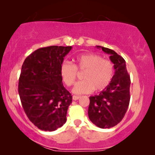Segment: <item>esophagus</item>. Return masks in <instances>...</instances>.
<instances>
[{
	"label": "esophagus",
	"mask_w": 155,
	"mask_h": 155,
	"mask_svg": "<svg viewBox=\"0 0 155 155\" xmlns=\"http://www.w3.org/2000/svg\"><path fill=\"white\" fill-rule=\"evenodd\" d=\"M79 98V96H76V95H74L73 96V100L74 101H76Z\"/></svg>",
	"instance_id": "1"
}]
</instances>
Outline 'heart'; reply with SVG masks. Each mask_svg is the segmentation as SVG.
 <instances>
[{"mask_svg": "<svg viewBox=\"0 0 155 155\" xmlns=\"http://www.w3.org/2000/svg\"><path fill=\"white\" fill-rule=\"evenodd\" d=\"M73 64L65 62L60 66V76L64 83L71 87L75 83L77 69L85 70L83 81L76 83L73 92L77 95L103 90L109 84L114 75V65L110 60L93 53L81 54L74 58Z\"/></svg>", "mask_w": 155, "mask_h": 155, "instance_id": "heart-1", "label": "heart"}]
</instances>
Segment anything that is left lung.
I'll use <instances>...</instances> for the list:
<instances>
[{"instance_id": "left-lung-1", "label": "left lung", "mask_w": 155, "mask_h": 155, "mask_svg": "<svg viewBox=\"0 0 155 155\" xmlns=\"http://www.w3.org/2000/svg\"><path fill=\"white\" fill-rule=\"evenodd\" d=\"M96 47L110 55L115 72L111 82L99 95L90 97L88 116L98 127L110 128L120 123L128 108L130 78L122 57L108 48Z\"/></svg>"}]
</instances>
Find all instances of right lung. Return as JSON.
<instances>
[{
    "mask_svg": "<svg viewBox=\"0 0 155 155\" xmlns=\"http://www.w3.org/2000/svg\"><path fill=\"white\" fill-rule=\"evenodd\" d=\"M72 47L40 48L25 60L18 92L23 109L38 129L54 131L66 122L72 96L64 87L60 66Z\"/></svg>",
    "mask_w": 155,
    "mask_h": 155,
    "instance_id": "1",
    "label": "right lung"
}]
</instances>
